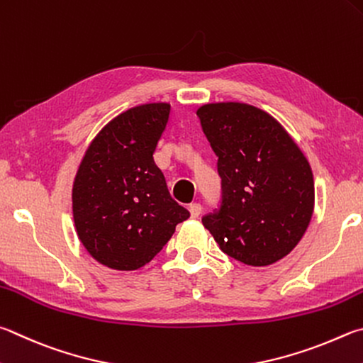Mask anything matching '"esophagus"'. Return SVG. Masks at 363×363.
I'll list each match as a JSON object with an SVG mask.
<instances>
[{"mask_svg":"<svg viewBox=\"0 0 363 363\" xmlns=\"http://www.w3.org/2000/svg\"><path fill=\"white\" fill-rule=\"evenodd\" d=\"M189 211H190V216H192L194 219H196V217H200L203 208H201L200 203H192V204H190V206H189Z\"/></svg>","mask_w":363,"mask_h":363,"instance_id":"obj_1","label":"esophagus"}]
</instances>
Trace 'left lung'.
I'll return each instance as SVG.
<instances>
[{
    "label": "left lung",
    "instance_id": "obj_1",
    "mask_svg": "<svg viewBox=\"0 0 363 363\" xmlns=\"http://www.w3.org/2000/svg\"><path fill=\"white\" fill-rule=\"evenodd\" d=\"M196 116L217 155L220 206L203 225L227 255L265 267L298 245L314 211L306 157L282 125L246 103H211Z\"/></svg>",
    "mask_w": 363,
    "mask_h": 363
}]
</instances>
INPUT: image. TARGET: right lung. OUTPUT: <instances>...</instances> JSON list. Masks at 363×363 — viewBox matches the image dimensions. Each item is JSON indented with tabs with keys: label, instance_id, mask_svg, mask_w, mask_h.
<instances>
[{
	"label": "right lung",
	"instance_id": "1",
	"mask_svg": "<svg viewBox=\"0 0 363 363\" xmlns=\"http://www.w3.org/2000/svg\"><path fill=\"white\" fill-rule=\"evenodd\" d=\"M169 117L168 103L125 111L85 152L72 184L79 240L103 265L131 272L146 265L190 213L168 192L154 152Z\"/></svg>",
	"mask_w": 363,
	"mask_h": 363
}]
</instances>
